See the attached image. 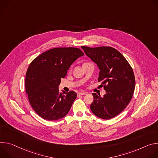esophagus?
Returning <instances> with one entry per match:
<instances>
[{
	"label": "esophagus",
	"instance_id": "1",
	"mask_svg": "<svg viewBox=\"0 0 158 158\" xmlns=\"http://www.w3.org/2000/svg\"><path fill=\"white\" fill-rule=\"evenodd\" d=\"M86 93H85V92H79V93H78V96H79V95H86Z\"/></svg>",
	"mask_w": 158,
	"mask_h": 158
}]
</instances>
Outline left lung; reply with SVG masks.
I'll return each instance as SVG.
<instances>
[{"label": "left lung", "instance_id": "left-lung-1", "mask_svg": "<svg viewBox=\"0 0 158 158\" xmlns=\"http://www.w3.org/2000/svg\"><path fill=\"white\" fill-rule=\"evenodd\" d=\"M81 48L97 64L100 69L98 81L106 91L102 97L92 94L94 100L90 109L99 118L110 119L123 111L132 99L135 85L132 68L124 56L114 48Z\"/></svg>", "mask_w": 158, "mask_h": 158}]
</instances>
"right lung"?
Segmentation results:
<instances>
[{"label": "right lung", "mask_w": 158, "mask_h": 158, "mask_svg": "<svg viewBox=\"0 0 158 158\" xmlns=\"http://www.w3.org/2000/svg\"><path fill=\"white\" fill-rule=\"evenodd\" d=\"M84 55L77 48H56L48 50L30 63L25 87L33 110L45 120H56L64 117L77 98L74 91L60 93L61 78L69 66Z\"/></svg>", "instance_id": "right-lung-1"}]
</instances>
